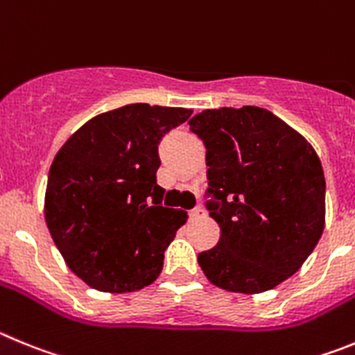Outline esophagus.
Segmentation results:
<instances>
[{
    "label": "esophagus",
    "instance_id": "34e87169",
    "mask_svg": "<svg viewBox=\"0 0 355 355\" xmlns=\"http://www.w3.org/2000/svg\"><path fill=\"white\" fill-rule=\"evenodd\" d=\"M205 216V210L201 209V207H196V209L189 210V217L191 219H200V217Z\"/></svg>",
    "mask_w": 355,
    "mask_h": 355
}]
</instances>
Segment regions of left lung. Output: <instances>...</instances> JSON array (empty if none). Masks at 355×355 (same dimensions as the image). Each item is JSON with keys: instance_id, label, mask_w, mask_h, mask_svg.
<instances>
[{"instance_id": "8db88e82", "label": "left lung", "mask_w": 355, "mask_h": 355, "mask_svg": "<svg viewBox=\"0 0 355 355\" xmlns=\"http://www.w3.org/2000/svg\"><path fill=\"white\" fill-rule=\"evenodd\" d=\"M191 130L207 148V210L221 228L198 254L212 285L260 293L301 269L324 232L325 178L313 146L257 106L198 113Z\"/></svg>"}]
</instances>
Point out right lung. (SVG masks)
Listing matches in <instances>:
<instances>
[{"label":"right lung","mask_w":355,"mask_h":355,"mask_svg":"<svg viewBox=\"0 0 355 355\" xmlns=\"http://www.w3.org/2000/svg\"><path fill=\"white\" fill-rule=\"evenodd\" d=\"M191 114L150 104L118 107L88 120L54 157L47 228L69 269L92 288L134 292L161 274L187 214L162 205L159 143Z\"/></svg>","instance_id":"obj_1"}]
</instances>
